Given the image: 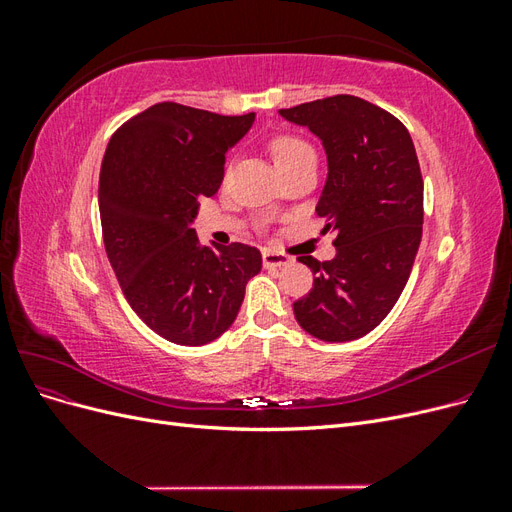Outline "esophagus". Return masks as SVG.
<instances>
[{"label": "esophagus", "mask_w": 512, "mask_h": 512, "mask_svg": "<svg viewBox=\"0 0 512 512\" xmlns=\"http://www.w3.org/2000/svg\"><path fill=\"white\" fill-rule=\"evenodd\" d=\"M290 256L282 254V252H273V250H262V265L265 269H280L290 265Z\"/></svg>", "instance_id": "obj_1"}]
</instances>
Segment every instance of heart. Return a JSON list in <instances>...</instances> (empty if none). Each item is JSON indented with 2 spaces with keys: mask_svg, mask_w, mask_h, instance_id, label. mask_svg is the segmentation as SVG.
Returning <instances> with one entry per match:
<instances>
[{
  "mask_svg": "<svg viewBox=\"0 0 512 512\" xmlns=\"http://www.w3.org/2000/svg\"><path fill=\"white\" fill-rule=\"evenodd\" d=\"M271 153H273L275 166H284V164H290V162H297V160H301V158L314 156V149L309 147V145L303 141V138H299V136L282 134V136L273 138Z\"/></svg>",
  "mask_w": 512,
  "mask_h": 512,
  "instance_id": "b5f03b06",
  "label": "heart"
}]
</instances>
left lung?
Segmentation results:
<instances>
[{
  "label": "left lung",
  "instance_id": "left-lung-1",
  "mask_svg": "<svg viewBox=\"0 0 512 512\" xmlns=\"http://www.w3.org/2000/svg\"><path fill=\"white\" fill-rule=\"evenodd\" d=\"M327 153L316 213L333 230L337 254L312 269L314 288L294 301L301 329L322 342H352L374 331L404 290L423 235V177L404 123L354 96L282 108Z\"/></svg>",
  "mask_w": 512,
  "mask_h": 512
}]
</instances>
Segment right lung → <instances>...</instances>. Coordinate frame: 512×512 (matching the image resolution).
Wrapping results in <instances>:
<instances>
[{"instance_id":"add662e5","label":"right lung","mask_w":512,"mask_h":512,"mask_svg":"<svg viewBox=\"0 0 512 512\" xmlns=\"http://www.w3.org/2000/svg\"><path fill=\"white\" fill-rule=\"evenodd\" d=\"M254 119L160 102L123 123L104 151L106 256L138 318L173 344L205 346L228 331L262 269L256 247L203 245L192 228L198 200L218 192L226 153Z\"/></svg>"}]
</instances>
